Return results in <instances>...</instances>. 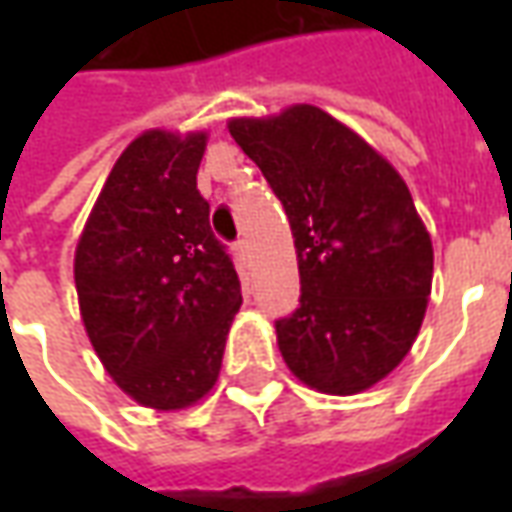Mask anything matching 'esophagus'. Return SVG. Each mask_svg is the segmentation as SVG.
<instances>
[{
  "instance_id": "obj_1",
  "label": "esophagus",
  "mask_w": 512,
  "mask_h": 512,
  "mask_svg": "<svg viewBox=\"0 0 512 512\" xmlns=\"http://www.w3.org/2000/svg\"><path fill=\"white\" fill-rule=\"evenodd\" d=\"M233 252H235V255H238V257H241V260H244L246 252H249V246H246L244 238H238V241H235V244H233Z\"/></svg>"
}]
</instances>
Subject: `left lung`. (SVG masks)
I'll return each mask as SVG.
<instances>
[{"label":"left lung","instance_id":"1","mask_svg":"<svg viewBox=\"0 0 512 512\" xmlns=\"http://www.w3.org/2000/svg\"><path fill=\"white\" fill-rule=\"evenodd\" d=\"M230 134L288 213L301 299L277 343L318 392L354 395L392 373L417 337L433 246L395 167L318 106L233 120Z\"/></svg>","mask_w":512,"mask_h":512}]
</instances>
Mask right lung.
Wrapping results in <instances>:
<instances>
[{
    "label": "right lung",
    "instance_id": "right-lung-1",
    "mask_svg": "<svg viewBox=\"0 0 512 512\" xmlns=\"http://www.w3.org/2000/svg\"><path fill=\"white\" fill-rule=\"evenodd\" d=\"M205 134L147 131L123 150L76 246V293L95 354L150 408H186L219 378L241 307L227 246L197 189Z\"/></svg>",
    "mask_w": 512,
    "mask_h": 512
}]
</instances>
